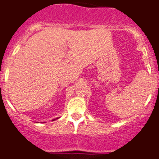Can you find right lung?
<instances>
[{
	"instance_id": "right-lung-1",
	"label": "right lung",
	"mask_w": 159,
	"mask_h": 159,
	"mask_svg": "<svg viewBox=\"0 0 159 159\" xmlns=\"http://www.w3.org/2000/svg\"><path fill=\"white\" fill-rule=\"evenodd\" d=\"M57 119H59V117H57V118H56V119H54V120H52V121H53V120H57Z\"/></svg>"
}]
</instances>
